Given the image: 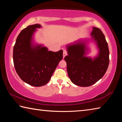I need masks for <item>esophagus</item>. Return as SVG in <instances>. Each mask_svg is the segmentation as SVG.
Listing matches in <instances>:
<instances>
[{
    "label": "esophagus",
    "mask_w": 122,
    "mask_h": 122,
    "mask_svg": "<svg viewBox=\"0 0 122 122\" xmlns=\"http://www.w3.org/2000/svg\"><path fill=\"white\" fill-rule=\"evenodd\" d=\"M67 55V52L66 50H63V58L65 57L66 55Z\"/></svg>",
    "instance_id": "34e87169"
}]
</instances>
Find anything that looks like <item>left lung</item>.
Returning <instances> with one entry per match:
<instances>
[{"label":"left lung","mask_w":122,"mask_h":122,"mask_svg":"<svg viewBox=\"0 0 122 122\" xmlns=\"http://www.w3.org/2000/svg\"><path fill=\"white\" fill-rule=\"evenodd\" d=\"M90 39H81L66 46L68 55L65 57L68 76L75 85L89 86L102 78L109 63V51L104 35L100 29L93 27ZM89 41L96 44L98 55L87 57Z\"/></svg>","instance_id":"1"}]
</instances>
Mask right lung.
<instances>
[{"label": "right lung", "mask_w": 122, "mask_h": 122, "mask_svg": "<svg viewBox=\"0 0 122 122\" xmlns=\"http://www.w3.org/2000/svg\"><path fill=\"white\" fill-rule=\"evenodd\" d=\"M40 24L30 25L20 33L13 47L14 68L20 78L34 86H41L49 81L63 58V51H48L46 47L34 42V36Z\"/></svg>", "instance_id": "1"}]
</instances>
